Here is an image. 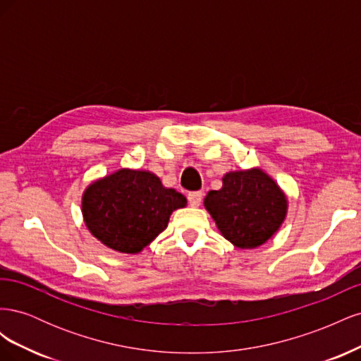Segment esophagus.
<instances>
[{"instance_id":"34e87169","label":"esophagus","mask_w":361,"mask_h":361,"mask_svg":"<svg viewBox=\"0 0 361 361\" xmlns=\"http://www.w3.org/2000/svg\"><path fill=\"white\" fill-rule=\"evenodd\" d=\"M202 199H203V192H202V191H192V192L188 194V203H190V206H192V207L200 206Z\"/></svg>"}]
</instances>
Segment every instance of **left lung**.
Wrapping results in <instances>:
<instances>
[{
	"mask_svg": "<svg viewBox=\"0 0 361 361\" xmlns=\"http://www.w3.org/2000/svg\"><path fill=\"white\" fill-rule=\"evenodd\" d=\"M204 207L227 241L256 248L285 221L288 199L264 170L250 169L226 173L221 190L207 192Z\"/></svg>",
	"mask_w": 361,
	"mask_h": 361,
	"instance_id": "obj_1",
	"label": "left lung"
}]
</instances>
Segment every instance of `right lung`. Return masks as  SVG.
<instances>
[{
	"mask_svg": "<svg viewBox=\"0 0 361 361\" xmlns=\"http://www.w3.org/2000/svg\"><path fill=\"white\" fill-rule=\"evenodd\" d=\"M187 199L162 187L146 170L120 169L92 182L82 194V216L90 233L108 248L135 255L167 227Z\"/></svg>",
	"mask_w": 361,
	"mask_h": 361,
	"instance_id": "right-lung-1",
	"label": "right lung"
}]
</instances>
